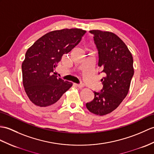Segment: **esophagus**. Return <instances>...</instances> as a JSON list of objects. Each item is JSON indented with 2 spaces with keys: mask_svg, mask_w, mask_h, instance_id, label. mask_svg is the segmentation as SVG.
<instances>
[{
  "mask_svg": "<svg viewBox=\"0 0 154 154\" xmlns=\"http://www.w3.org/2000/svg\"><path fill=\"white\" fill-rule=\"evenodd\" d=\"M75 86H77V87H78L79 88H82V87H84V84H83V83H80V84H75Z\"/></svg>",
  "mask_w": 154,
  "mask_h": 154,
  "instance_id": "obj_1",
  "label": "esophagus"
}]
</instances>
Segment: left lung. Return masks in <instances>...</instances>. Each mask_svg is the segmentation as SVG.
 <instances>
[{"label":"left lung","instance_id":"left-lung-1","mask_svg":"<svg viewBox=\"0 0 154 154\" xmlns=\"http://www.w3.org/2000/svg\"><path fill=\"white\" fill-rule=\"evenodd\" d=\"M94 35L98 53V66L105 77L103 88L94 91L93 100L86 103L92 113L104 116L115 110L126 97L134 75L133 58L127 45L112 32L89 31Z\"/></svg>","mask_w":154,"mask_h":154}]
</instances>
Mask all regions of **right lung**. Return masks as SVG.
Returning a JSON list of instances; mask_svg holds the SVG:
<instances>
[{
  "label": "right lung",
  "mask_w": 154,
  "mask_h": 154,
  "mask_svg": "<svg viewBox=\"0 0 154 154\" xmlns=\"http://www.w3.org/2000/svg\"><path fill=\"white\" fill-rule=\"evenodd\" d=\"M86 31L63 29L45 34L34 42L22 63L23 84L27 96L35 105L52 109L59 105L61 97L72 86L54 72L64 54L79 43Z\"/></svg>",
  "instance_id": "obj_1"
}]
</instances>
